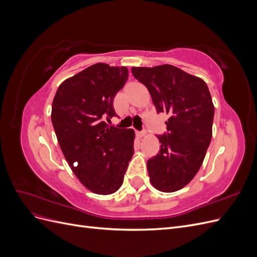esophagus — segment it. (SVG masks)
I'll list each match as a JSON object with an SVG mask.
<instances>
[{
	"instance_id": "obj_1",
	"label": "esophagus",
	"mask_w": 257,
	"mask_h": 257,
	"mask_svg": "<svg viewBox=\"0 0 257 257\" xmlns=\"http://www.w3.org/2000/svg\"><path fill=\"white\" fill-rule=\"evenodd\" d=\"M136 135H137L139 138H142V137H144V136L146 135V132H145V131H141V132L137 131V132H136Z\"/></svg>"
}]
</instances>
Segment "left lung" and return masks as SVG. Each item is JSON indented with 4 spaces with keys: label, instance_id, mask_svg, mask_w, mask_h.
<instances>
[{
    "label": "left lung",
    "instance_id": "left-lung-1",
    "mask_svg": "<svg viewBox=\"0 0 257 257\" xmlns=\"http://www.w3.org/2000/svg\"><path fill=\"white\" fill-rule=\"evenodd\" d=\"M149 90L157 112L168 114L167 132L158 135L160 151L148 160L152 185L162 192L182 189L203 164L212 137L214 106L206 82L176 66L133 67Z\"/></svg>",
    "mask_w": 257,
    "mask_h": 257
}]
</instances>
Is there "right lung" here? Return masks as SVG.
Listing matches in <instances>:
<instances>
[{
    "mask_svg": "<svg viewBox=\"0 0 257 257\" xmlns=\"http://www.w3.org/2000/svg\"><path fill=\"white\" fill-rule=\"evenodd\" d=\"M128 78L124 66L97 63L60 84L51 121L58 142L80 182L100 195L118 191L134 154L132 128L108 125L113 98Z\"/></svg>",
    "mask_w": 257,
    "mask_h": 257,
    "instance_id": "add662e5",
    "label": "right lung"
}]
</instances>
